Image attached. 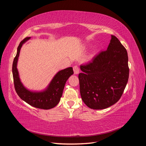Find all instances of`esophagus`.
<instances>
[{"label": "esophagus", "mask_w": 146, "mask_h": 146, "mask_svg": "<svg viewBox=\"0 0 146 146\" xmlns=\"http://www.w3.org/2000/svg\"><path fill=\"white\" fill-rule=\"evenodd\" d=\"M73 69L75 74H78L79 73V68L77 66H74L73 67Z\"/></svg>", "instance_id": "1"}]
</instances>
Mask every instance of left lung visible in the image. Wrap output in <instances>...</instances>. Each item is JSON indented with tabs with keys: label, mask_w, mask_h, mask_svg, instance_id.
Instances as JSON below:
<instances>
[{
	"label": "left lung",
	"mask_w": 146,
	"mask_h": 146,
	"mask_svg": "<svg viewBox=\"0 0 146 146\" xmlns=\"http://www.w3.org/2000/svg\"><path fill=\"white\" fill-rule=\"evenodd\" d=\"M80 69V95L88 107L105 109L120 99L129 80V68L126 48L115 36L111 35L107 50Z\"/></svg>",
	"instance_id": "obj_1"
}]
</instances>
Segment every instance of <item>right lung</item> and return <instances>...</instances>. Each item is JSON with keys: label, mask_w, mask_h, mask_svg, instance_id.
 <instances>
[{"label": "right lung", "mask_w": 146, "mask_h": 146, "mask_svg": "<svg viewBox=\"0 0 146 146\" xmlns=\"http://www.w3.org/2000/svg\"><path fill=\"white\" fill-rule=\"evenodd\" d=\"M30 38V37H26L20 42L13 63L12 72L15 91L22 100L32 107L48 110L55 107L59 103L65 83L69 77L74 74L73 69L70 67L59 71L52 79L47 89L42 92H32L26 89L20 81L16 66L21 48Z\"/></svg>", "instance_id": "add662e5"}]
</instances>
